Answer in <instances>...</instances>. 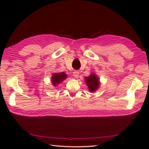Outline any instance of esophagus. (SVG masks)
I'll list each match as a JSON object with an SVG mask.
<instances>
[{
	"mask_svg": "<svg viewBox=\"0 0 149 149\" xmlns=\"http://www.w3.org/2000/svg\"><path fill=\"white\" fill-rule=\"evenodd\" d=\"M73 76L74 78H78L79 76V72L78 71H73Z\"/></svg>",
	"mask_w": 149,
	"mask_h": 149,
	"instance_id": "esophagus-1",
	"label": "esophagus"
}]
</instances>
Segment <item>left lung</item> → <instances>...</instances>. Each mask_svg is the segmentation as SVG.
<instances>
[{"label": "left lung", "mask_w": 149, "mask_h": 149, "mask_svg": "<svg viewBox=\"0 0 149 149\" xmlns=\"http://www.w3.org/2000/svg\"><path fill=\"white\" fill-rule=\"evenodd\" d=\"M86 81L88 84V89L91 92H93L98 88L100 86V81L99 79L97 78V76L95 74H91L89 77L86 78Z\"/></svg>", "instance_id": "1"}]
</instances>
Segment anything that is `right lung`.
<instances>
[{
  "instance_id": "1",
  "label": "right lung",
  "mask_w": 149,
  "mask_h": 149,
  "mask_svg": "<svg viewBox=\"0 0 149 149\" xmlns=\"http://www.w3.org/2000/svg\"><path fill=\"white\" fill-rule=\"evenodd\" d=\"M67 75L63 73H55L53 74L52 76V84L53 86H56L57 84L60 83V82L63 81L65 78H66Z\"/></svg>"
}]
</instances>
